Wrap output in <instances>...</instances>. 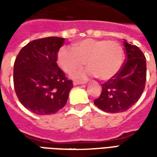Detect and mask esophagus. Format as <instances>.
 I'll return each mask as SVG.
<instances>
[{
  "label": "esophagus",
  "instance_id": "obj_1",
  "mask_svg": "<svg viewBox=\"0 0 157 157\" xmlns=\"http://www.w3.org/2000/svg\"><path fill=\"white\" fill-rule=\"evenodd\" d=\"M73 84H74V86L82 85V84H84V82H76V81H74V82H73Z\"/></svg>",
  "mask_w": 157,
  "mask_h": 157
}]
</instances>
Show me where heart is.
<instances>
[{
    "label": "heart",
    "instance_id": "heart-1",
    "mask_svg": "<svg viewBox=\"0 0 157 157\" xmlns=\"http://www.w3.org/2000/svg\"><path fill=\"white\" fill-rule=\"evenodd\" d=\"M124 59L122 46L115 40L86 39L75 43L73 48L63 46L59 49L57 61L67 74H71L86 63L89 67L75 73V78L98 76L109 81L120 71Z\"/></svg>",
    "mask_w": 157,
    "mask_h": 157
}]
</instances>
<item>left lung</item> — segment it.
<instances>
[{
  "label": "left lung",
  "mask_w": 157,
  "mask_h": 157,
  "mask_svg": "<svg viewBox=\"0 0 157 157\" xmlns=\"http://www.w3.org/2000/svg\"><path fill=\"white\" fill-rule=\"evenodd\" d=\"M126 59L120 71L102 85V92L94 104L107 113L124 112L137 102L145 89L146 61L136 45L124 41Z\"/></svg>",
  "instance_id": "1"
}]
</instances>
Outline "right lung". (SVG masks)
<instances>
[{"label": "right lung", "mask_w": 157, "mask_h": 157, "mask_svg": "<svg viewBox=\"0 0 157 157\" xmlns=\"http://www.w3.org/2000/svg\"><path fill=\"white\" fill-rule=\"evenodd\" d=\"M65 39L48 37L29 42L20 50L13 68L16 94L35 114H54L64 108L71 80L57 65V54Z\"/></svg>", "instance_id": "add662e5"}]
</instances>
